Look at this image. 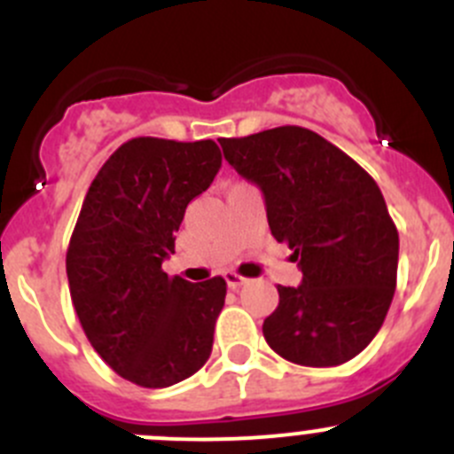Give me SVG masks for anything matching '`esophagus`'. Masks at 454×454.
<instances>
[{
  "mask_svg": "<svg viewBox=\"0 0 454 454\" xmlns=\"http://www.w3.org/2000/svg\"><path fill=\"white\" fill-rule=\"evenodd\" d=\"M223 279H226L228 289H239V286H244V285H247V279L241 278V275L232 273V270H228V273L223 275Z\"/></svg>",
  "mask_w": 454,
  "mask_h": 454,
  "instance_id": "esophagus-1",
  "label": "esophagus"
}]
</instances>
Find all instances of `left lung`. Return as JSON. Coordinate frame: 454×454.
<instances>
[{"instance_id": "8db88e82", "label": "left lung", "mask_w": 454, "mask_h": 454, "mask_svg": "<svg viewBox=\"0 0 454 454\" xmlns=\"http://www.w3.org/2000/svg\"><path fill=\"white\" fill-rule=\"evenodd\" d=\"M219 145L262 190L270 232L302 270L300 286H278L279 304L262 325L269 347L295 365L351 361L379 333L396 289L399 232L376 181L298 125Z\"/></svg>"}]
</instances>
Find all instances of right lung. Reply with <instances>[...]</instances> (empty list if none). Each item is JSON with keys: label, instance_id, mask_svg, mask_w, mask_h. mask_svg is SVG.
Wrapping results in <instances>:
<instances>
[{"label": "right lung", "instance_id": "right-lung-1", "mask_svg": "<svg viewBox=\"0 0 454 454\" xmlns=\"http://www.w3.org/2000/svg\"><path fill=\"white\" fill-rule=\"evenodd\" d=\"M219 168L215 141L138 137L105 160L82 201L67 251L71 302L100 358L141 387L188 379L213 351L223 278L190 285L160 264Z\"/></svg>", "mask_w": 454, "mask_h": 454}]
</instances>
